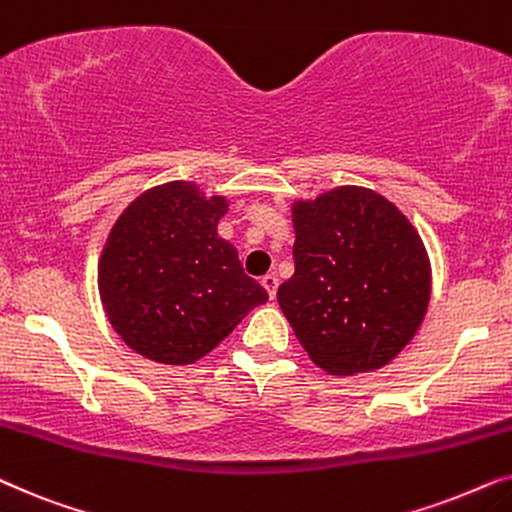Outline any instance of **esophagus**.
I'll return each mask as SVG.
<instances>
[{
  "mask_svg": "<svg viewBox=\"0 0 512 512\" xmlns=\"http://www.w3.org/2000/svg\"><path fill=\"white\" fill-rule=\"evenodd\" d=\"M262 285H264V290H267V295L274 299L276 297V290H278V278H276V274H267V276H262Z\"/></svg>",
  "mask_w": 512,
  "mask_h": 512,
  "instance_id": "esophagus-1",
  "label": "esophagus"
}]
</instances>
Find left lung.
<instances>
[{"label": "left lung", "instance_id": "obj_1", "mask_svg": "<svg viewBox=\"0 0 512 512\" xmlns=\"http://www.w3.org/2000/svg\"><path fill=\"white\" fill-rule=\"evenodd\" d=\"M295 274L278 304L318 367L379 370L410 344L431 299V264L410 220L365 187L295 201Z\"/></svg>", "mask_w": 512, "mask_h": 512}]
</instances>
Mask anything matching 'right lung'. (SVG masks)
Segmentation results:
<instances>
[{
    "label": "right lung",
    "mask_w": 512,
    "mask_h": 512,
    "mask_svg": "<svg viewBox=\"0 0 512 512\" xmlns=\"http://www.w3.org/2000/svg\"><path fill=\"white\" fill-rule=\"evenodd\" d=\"M227 208L194 182H168L140 194L109 231L98 288L109 323L135 353L192 365L269 299L217 236Z\"/></svg>",
    "instance_id": "add662e5"
}]
</instances>
